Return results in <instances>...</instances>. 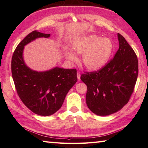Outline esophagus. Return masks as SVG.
I'll list each match as a JSON object with an SVG mask.
<instances>
[{
  "mask_svg": "<svg viewBox=\"0 0 148 148\" xmlns=\"http://www.w3.org/2000/svg\"><path fill=\"white\" fill-rule=\"evenodd\" d=\"M77 79H79V80H80V77H81V74H80V72H79V71H77Z\"/></svg>",
  "mask_w": 148,
  "mask_h": 148,
  "instance_id": "esophagus-1",
  "label": "esophagus"
}]
</instances>
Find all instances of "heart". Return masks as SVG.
Masks as SVG:
<instances>
[{
  "label": "heart",
  "instance_id": "obj_1",
  "mask_svg": "<svg viewBox=\"0 0 148 148\" xmlns=\"http://www.w3.org/2000/svg\"><path fill=\"white\" fill-rule=\"evenodd\" d=\"M73 49L77 54L83 55L82 63L87 69L97 71L108 62L112 51V43L108 38L91 35L77 39L73 42ZM67 58L72 62L77 60L75 53L65 48Z\"/></svg>",
  "mask_w": 148,
  "mask_h": 148
}]
</instances>
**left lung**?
Here are the masks:
<instances>
[{"label": "left lung", "mask_w": 148, "mask_h": 148, "mask_svg": "<svg viewBox=\"0 0 148 148\" xmlns=\"http://www.w3.org/2000/svg\"><path fill=\"white\" fill-rule=\"evenodd\" d=\"M114 58L99 70L85 72L81 79L87 86L86 102L94 114L107 116L129 101L136 85L139 67L136 53L120 34Z\"/></svg>", "instance_id": "obj_1"}]
</instances>
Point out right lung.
I'll list each match as a JSON object with an SVG mask.
<instances>
[{"label": "right lung", "mask_w": 148, "mask_h": 148, "mask_svg": "<svg viewBox=\"0 0 148 148\" xmlns=\"http://www.w3.org/2000/svg\"><path fill=\"white\" fill-rule=\"evenodd\" d=\"M49 36L50 34L37 30L28 34L16 48L11 60L12 76L19 97L31 111L45 116L53 114L61 108L67 93L77 81L76 69L55 67L37 72L25 64L24 46L39 37Z\"/></svg>", "instance_id": "obj_1"}]
</instances>
